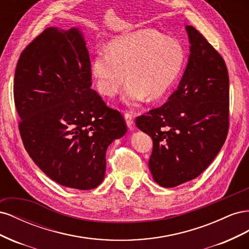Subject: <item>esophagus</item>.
Returning a JSON list of instances; mask_svg holds the SVG:
<instances>
[{"label":"esophagus","instance_id":"esophagus-1","mask_svg":"<svg viewBox=\"0 0 249 249\" xmlns=\"http://www.w3.org/2000/svg\"><path fill=\"white\" fill-rule=\"evenodd\" d=\"M124 118H125V123H126L127 127L132 130L134 127V116H133V114L130 112H126L124 114Z\"/></svg>","mask_w":249,"mask_h":249}]
</instances>
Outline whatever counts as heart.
<instances>
[{"mask_svg":"<svg viewBox=\"0 0 249 249\" xmlns=\"http://www.w3.org/2000/svg\"><path fill=\"white\" fill-rule=\"evenodd\" d=\"M185 64L180 44L155 30H139L116 37L109 48L99 47L91 62L95 87L101 94L115 95L126 81L124 100L137 104L147 96L157 100L167 91Z\"/></svg>","mask_w":249,"mask_h":249,"instance_id":"b5f03b06","label":"heart"}]
</instances>
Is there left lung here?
I'll use <instances>...</instances> for the list:
<instances>
[{"label": "left lung", "mask_w": 249, "mask_h": 249, "mask_svg": "<svg viewBox=\"0 0 249 249\" xmlns=\"http://www.w3.org/2000/svg\"><path fill=\"white\" fill-rule=\"evenodd\" d=\"M190 55L177 90L163 106L136 118L153 139L148 167L172 188L197 178L220 152L229 132L230 80L223 58L196 29L186 26Z\"/></svg>", "instance_id": "left-lung-1"}]
</instances>
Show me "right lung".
<instances>
[{"label":"right lung","instance_id":"obj_1","mask_svg":"<svg viewBox=\"0 0 249 249\" xmlns=\"http://www.w3.org/2000/svg\"><path fill=\"white\" fill-rule=\"evenodd\" d=\"M90 66L81 30L50 27L21 53L14 73L29 156L51 179L79 190L103 182L107 148L126 133L123 115L90 88Z\"/></svg>","mask_w":249,"mask_h":249}]
</instances>
